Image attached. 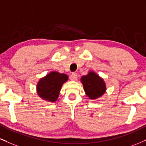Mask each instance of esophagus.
<instances>
[{"instance_id": "34e87169", "label": "esophagus", "mask_w": 146, "mask_h": 146, "mask_svg": "<svg viewBox=\"0 0 146 146\" xmlns=\"http://www.w3.org/2000/svg\"><path fill=\"white\" fill-rule=\"evenodd\" d=\"M70 79H71V80L76 81L78 80V74L76 73H73L70 76Z\"/></svg>"}]
</instances>
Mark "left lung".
I'll return each instance as SVG.
<instances>
[{"label":"left lung","instance_id":"1","mask_svg":"<svg viewBox=\"0 0 146 146\" xmlns=\"http://www.w3.org/2000/svg\"><path fill=\"white\" fill-rule=\"evenodd\" d=\"M86 94L89 99L95 100L101 97L106 92V84L103 78L93 71L81 78Z\"/></svg>","mask_w":146,"mask_h":146}]
</instances>
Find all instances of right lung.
I'll return each instance as SVG.
<instances>
[{
	"label": "right lung",
	"instance_id": "add662e5",
	"mask_svg": "<svg viewBox=\"0 0 146 146\" xmlns=\"http://www.w3.org/2000/svg\"><path fill=\"white\" fill-rule=\"evenodd\" d=\"M68 77L64 73L52 71L38 80L36 92L40 98L48 102H55L58 99L60 91Z\"/></svg>",
	"mask_w": 146,
	"mask_h": 146
}]
</instances>
